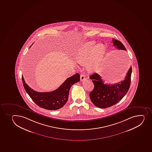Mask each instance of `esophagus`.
<instances>
[{
  "label": "esophagus",
  "instance_id": "34e87169",
  "mask_svg": "<svg viewBox=\"0 0 152 152\" xmlns=\"http://www.w3.org/2000/svg\"><path fill=\"white\" fill-rule=\"evenodd\" d=\"M85 79H86L85 76L84 74H81V75H80V80L81 81H83L85 80Z\"/></svg>",
  "mask_w": 152,
  "mask_h": 152
}]
</instances>
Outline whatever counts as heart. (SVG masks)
<instances>
[{"label":"heart","instance_id":"obj_1","mask_svg":"<svg viewBox=\"0 0 152 152\" xmlns=\"http://www.w3.org/2000/svg\"><path fill=\"white\" fill-rule=\"evenodd\" d=\"M106 52L103 44L89 42L81 46L76 53V60L79 64H86L88 72L97 71L102 63Z\"/></svg>","mask_w":152,"mask_h":152}]
</instances>
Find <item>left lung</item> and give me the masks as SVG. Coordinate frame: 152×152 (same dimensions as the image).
Returning a JSON list of instances; mask_svg holds the SVG:
<instances>
[{
  "label": "left lung",
  "mask_w": 152,
  "mask_h": 152,
  "mask_svg": "<svg viewBox=\"0 0 152 152\" xmlns=\"http://www.w3.org/2000/svg\"><path fill=\"white\" fill-rule=\"evenodd\" d=\"M113 45L119 50L126 51L124 45L120 41L113 39ZM132 67L127 72L124 80L115 84H106L98 74L94 73L90 76L92 80L94 88L90 93V98L93 104L97 107L106 108L115 105L128 92L131 78Z\"/></svg>",
  "instance_id": "obj_1"
}]
</instances>
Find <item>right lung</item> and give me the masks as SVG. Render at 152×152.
Listing matches in <instances>:
<instances>
[{
    "label": "right lung",
    "mask_w": 152,
    "mask_h": 152,
    "mask_svg": "<svg viewBox=\"0 0 152 152\" xmlns=\"http://www.w3.org/2000/svg\"><path fill=\"white\" fill-rule=\"evenodd\" d=\"M80 78V75L76 73L67 79L56 90L49 92L34 91L25 83L23 76L22 80L25 91L36 105L45 109L56 110L62 108L67 102L71 87L79 81Z\"/></svg>",
    "instance_id": "obj_1"
}]
</instances>
